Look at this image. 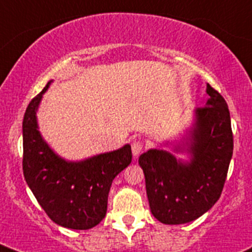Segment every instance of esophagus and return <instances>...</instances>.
I'll list each match as a JSON object with an SVG mask.
<instances>
[{
  "label": "esophagus",
  "instance_id": "1",
  "mask_svg": "<svg viewBox=\"0 0 252 252\" xmlns=\"http://www.w3.org/2000/svg\"><path fill=\"white\" fill-rule=\"evenodd\" d=\"M142 150H143L142 140H139V139L133 140V143H131V153H133V155L135 157V158H137L138 155L142 153Z\"/></svg>",
  "mask_w": 252,
  "mask_h": 252
}]
</instances>
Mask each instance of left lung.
<instances>
[{"label": "left lung", "mask_w": 252, "mask_h": 252, "mask_svg": "<svg viewBox=\"0 0 252 252\" xmlns=\"http://www.w3.org/2000/svg\"><path fill=\"white\" fill-rule=\"evenodd\" d=\"M206 93L208 102L195 109L194 124L174 148L175 153H189V161L164 149H149L139 157L150 211L163 224L200 218L219 200L226 180L234 149L230 112L210 84Z\"/></svg>", "instance_id": "8db88e82"}]
</instances>
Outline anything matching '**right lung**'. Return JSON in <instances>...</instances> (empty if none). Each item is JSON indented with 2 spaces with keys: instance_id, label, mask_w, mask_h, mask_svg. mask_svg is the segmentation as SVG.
Listing matches in <instances>:
<instances>
[{
  "instance_id": "obj_1",
  "label": "right lung",
  "mask_w": 252,
  "mask_h": 252,
  "mask_svg": "<svg viewBox=\"0 0 252 252\" xmlns=\"http://www.w3.org/2000/svg\"><path fill=\"white\" fill-rule=\"evenodd\" d=\"M51 83L31 100L23 117V175L52 221L68 229L88 230L104 219L112 182L130 164L131 148L126 144L81 161L61 158L42 138L36 117Z\"/></svg>"
}]
</instances>
